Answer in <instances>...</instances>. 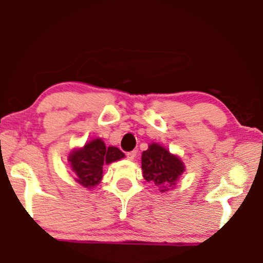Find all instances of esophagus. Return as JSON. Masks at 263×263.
Instances as JSON below:
<instances>
[{"label": "esophagus", "mask_w": 263, "mask_h": 263, "mask_svg": "<svg viewBox=\"0 0 263 263\" xmlns=\"http://www.w3.org/2000/svg\"><path fill=\"white\" fill-rule=\"evenodd\" d=\"M135 157H136V151H128V153H126V158H127V160L132 161Z\"/></svg>", "instance_id": "34e87169"}]
</instances>
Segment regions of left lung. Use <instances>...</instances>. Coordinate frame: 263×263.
I'll return each mask as SVG.
<instances>
[{
	"instance_id": "1",
	"label": "left lung",
	"mask_w": 263,
	"mask_h": 263,
	"mask_svg": "<svg viewBox=\"0 0 263 263\" xmlns=\"http://www.w3.org/2000/svg\"><path fill=\"white\" fill-rule=\"evenodd\" d=\"M143 176L147 182L161 186V192H167L182 175L184 167L179 157L174 156L163 146L153 143L142 154Z\"/></svg>"
}]
</instances>
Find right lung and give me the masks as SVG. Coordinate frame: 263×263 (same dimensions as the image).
I'll return each instance as SVG.
<instances>
[{"label": "right lung", "instance_id": "right-lung-1", "mask_svg": "<svg viewBox=\"0 0 263 263\" xmlns=\"http://www.w3.org/2000/svg\"><path fill=\"white\" fill-rule=\"evenodd\" d=\"M124 156V153L118 147H106L105 143L98 138L87 143L82 149L72 151L69 156V162L77 182L83 187L90 188L101 180L103 164L118 161Z\"/></svg>", "mask_w": 263, "mask_h": 263}]
</instances>
